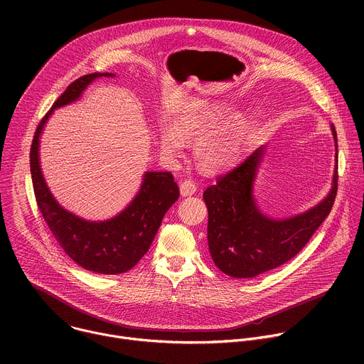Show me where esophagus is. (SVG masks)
<instances>
[{"instance_id": "34e87169", "label": "esophagus", "mask_w": 364, "mask_h": 364, "mask_svg": "<svg viewBox=\"0 0 364 364\" xmlns=\"http://www.w3.org/2000/svg\"><path fill=\"white\" fill-rule=\"evenodd\" d=\"M196 191H197V186H196V183L191 181V180H186V181H183V183L180 184V194H181L183 197L193 196Z\"/></svg>"}]
</instances>
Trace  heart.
<instances>
[{"label":"heart","instance_id":"obj_1","mask_svg":"<svg viewBox=\"0 0 364 364\" xmlns=\"http://www.w3.org/2000/svg\"><path fill=\"white\" fill-rule=\"evenodd\" d=\"M226 102H194L183 108L174 118L173 125L161 124L159 144L168 157H177L186 142L194 144V155L198 166L210 173L232 167L246 146L249 136V119L245 114H233ZM224 122L222 123L221 121Z\"/></svg>","mask_w":364,"mask_h":364}]
</instances>
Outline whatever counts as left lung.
<instances>
[{"instance_id": "1", "label": "left lung", "mask_w": 364, "mask_h": 364, "mask_svg": "<svg viewBox=\"0 0 364 364\" xmlns=\"http://www.w3.org/2000/svg\"><path fill=\"white\" fill-rule=\"evenodd\" d=\"M336 166L331 188L311 209L274 218L261 210L255 197V181L267 154V145L255 149L233 171L220 177L203 193L209 210L207 240L215 265L232 278H255L278 268L294 257L328 216L337 194V134Z\"/></svg>"}]
</instances>
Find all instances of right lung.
Masks as SVG:
<instances>
[{"label": "right lung", "instance_id": "add662e5", "mask_svg": "<svg viewBox=\"0 0 364 364\" xmlns=\"http://www.w3.org/2000/svg\"><path fill=\"white\" fill-rule=\"evenodd\" d=\"M99 77L115 73H90L75 80L43 118L33 138L30 170L38 209L66 255L86 271L117 275L132 269L148 252L161 220L180 196L173 174L145 171L129 204L107 220H87L68 209L51 194L40 166V138L56 109L77 102L87 86Z\"/></svg>", "mask_w": 364, "mask_h": 364}]
</instances>
